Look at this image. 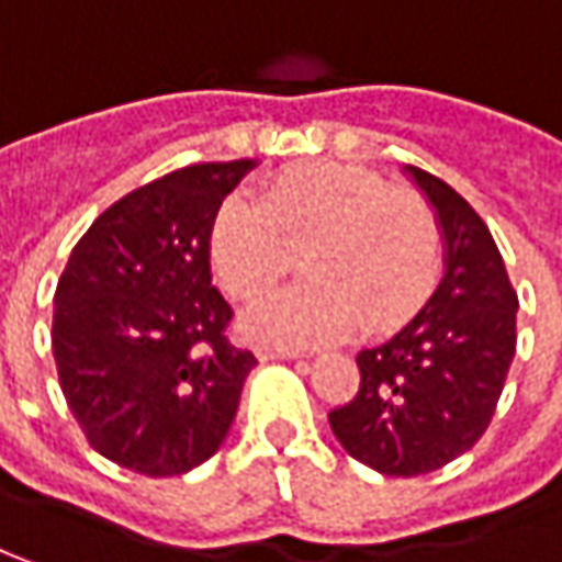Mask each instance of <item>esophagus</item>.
Wrapping results in <instances>:
<instances>
[{
	"mask_svg": "<svg viewBox=\"0 0 562 562\" xmlns=\"http://www.w3.org/2000/svg\"><path fill=\"white\" fill-rule=\"evenodd\" d=\"M257 356H260L263 362H267V359H295L299 349L280 347V344H260V347H257Z\"/></svg>",
	"mask_w": 562,
	"mask_h": 562,
	"instance_id": "1",
	"label": "esophagus"
}]
</instances>
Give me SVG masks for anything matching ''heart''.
Listing matches in <instances>:
<instances>
[{
	"mask_svg": "<svg viewBox=\"0 0 562 562\" xmlns=\"http://www.w3.org/2000/svg\"><path fill=\"white\" fill-rule=\"evenodd\" d=\"M210 254L222 285L254 302L292 270L312 277L260 302L245 327L282 344L340 340L397 330L419 312L442 270L436 210L381 175L312 161L270 178L260 203L228 196L210 225Z\"/></svg>",
	"mask_w": 562,
	"mask_h": 562,
	"instance_id": "heart-1",
	"label": "heart"
}]
</instances>
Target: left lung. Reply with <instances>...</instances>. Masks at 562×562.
Wrapping results in <instances>:
<instances>
[{
    "mask_svg": "<svg viewBox=\"0 0 562 562\" xmlns=\"http://www.w3.org/2000/svg\"><path fill=\"white\" fill-rule=\"evenodd\" d=\"M407 175L439 215L446 277L401 334L356 356L359 391L327 416L340 446L387 477L439 471L477 446L509 375L518 312L474 206L423 168Z\"/></svg>",
    "mask_w": 562,
    "mask_h": 562,
    "instance_id": "obj_1",
    "label": "left lung"
}]
</instances>
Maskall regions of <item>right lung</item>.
<instances>
[{
  "instance_id": "1",
  "label": "right lung",
  "mask_w": 562,
  "mask_h": 562,
  "mask_svg": "<svg viewBox=\"0 0 562 562\" xmlns=\"http://www.w3.org/2000/svg\"><path fill=\"white\" fill-rule=\"evenodd\" d=\"M250 158L187 165L91 222L53 295V359L85 439L146 477L213 458L254 352L225 337L232 305L210 273V225Z\"/></svg>"
}]
</instances>
